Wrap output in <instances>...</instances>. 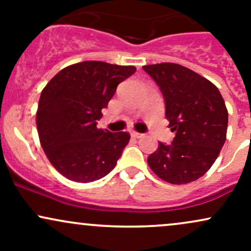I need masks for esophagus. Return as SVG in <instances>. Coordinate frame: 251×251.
<instances>
[{
  "label": "esophagus",
  "instance_id": "esophagus-1",
  "mask_svg": "<svg viewBox=\"0 0 251 251\" xmlns=\"http://www.w3.org/2000/svg\"><path fill=\"white\" fill-rule=\"evenodd\" d=\"M131 135H132V137H134V138H142L144 134L143 133H139V132L133 131V132H131Z\"/></svg>",
  "mask_w": 251,
  "mask_h": 251
}]
</instances>
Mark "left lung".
I'll list each match as a JSON object with an SVG mask.
<instances>
[{
    "label": "left lung",
    "mask_w": 251,
    "mask_h": 251,
    "mask_svg": "<svg viewBox=\"0 0 251 251\" xmlns=\"http://www.w3.org/2000/svg\"><path fill=\"white\" fill-rule=\"evenodd\" d=\"M143 70L159 86L169 127L176 132L172 144L159 142L149 166L168 183H191L211 168L226 143V102L214 83L184 66L164 62Z\"/></svg>",
    "instance_id": "left-lung-1"
}]
</instances>
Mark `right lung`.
<instances>
[{"instance_id": "add662e5", "label": "right lung", "mask_w": 251, "mask_h": 251, "mask_svg": "<svg viewBox=\"0 0 251 251\" xmlns=\"http://www.w3.org/2000/svg\"><path fill=\"white\" fill-rule=\"evenodd\" d=\"M134 66L83 61L63 68L43 88L36 113L39 138L56 171L89 183L109 174L128 144L127 132L97 127L101 109Z\"/></svg>"}]
</instances>
